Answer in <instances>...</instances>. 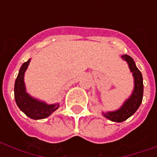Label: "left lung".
Here are the masks:
<instances>
[{
	"instance_id": "obj_1",
	"label": "left lung",
	"mask_w": 157,
	"mask_h": 157,
	"mask_svg": "<svg viewBox=\"0 0 157 157\" xmlns=\"http://www.w3.org/2000/svg\"><path fill=\"white\" fill-rule=\"evenodd\" d=\"M121 58L126 62L129 66V71L133 75L134 89L129 98L124 100V103H122L118 109L114 111L102 112L103 117L113 122H122L133 116L141 105L144 95L143 76L141 71L136 67L134 59L127 54H123Z\"/></svg>"
}]
</instances>
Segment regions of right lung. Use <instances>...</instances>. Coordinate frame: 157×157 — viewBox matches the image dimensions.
Segmentation results:
<instances>
[{
	"mask_svg": "<svg viewBox=\"0 0 157 157\" xmlns=\"http://www.w3.org/2000/svg\"><path fill=\"white\" fill-rule=\"evenodd\" d=\"M31 59L21 66L14 83V98L18 108L31 119L41 120L50 117L59 107V103L49 104L40 100L27 92L24 82V75L30 63Z\"/></svg>",
	"mask_w": 157,
	"mask_h": 157,
	"instance_id": "add662e5",
	"label": "right lung"
}]
</instances>
